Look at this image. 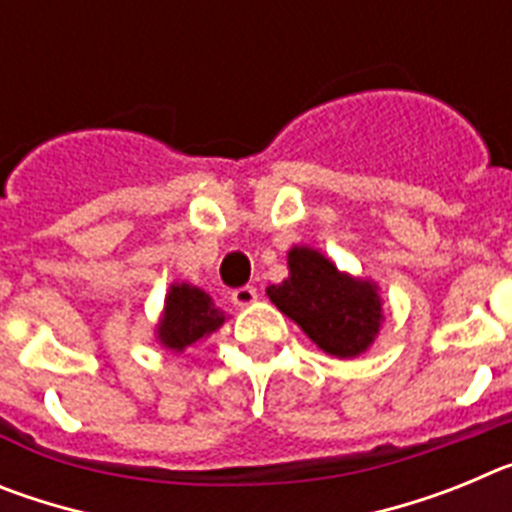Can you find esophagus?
Returning a JSON list of instances; mask_svg holds the SVG:
<instances>
[{"mask_svg":"<svg viewBox=\"0 0 512 512\" xmlns=\"http://www.w3.org/2000/svg\"><path fill=\"white\" fill-rule=\"evenodd\" d=\"M230 300H233V305H238V307H251L253 302L259 300V292H256V287L246 284V287L233 289V295H230Z\"/></svg>","mask_w":512,"mask_h":512,"instance_id":"34e87169","label":"esophagus"}]
</instances>
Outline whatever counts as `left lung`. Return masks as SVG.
<instances>
[{"label":"left lung","mask_w":512,"mask_h":512,"mask_svg":"<svg viewBox=\"0 0 512 512\" xmlns=\"http://www.w3.org/2000/svg\"><path fill=\"white\" fill-rule=\"evenodd\" d=\"M289 277L266 295L312 343L338 359H354L372 346L384 312L372 279L351 277L323 253L295 246L287 253Z\"/></svg>","instance_id":"left-lung-1"}]
</instances>
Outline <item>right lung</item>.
I'll return each instance as SVG.
<instances>
[{
    "instance_id": "add662e5",
    "label": "right lung",
    "mask_w": 512,
    "mask_h": 512,
    "mask_svg": "<svg viewBox=\"0 0 512 512\" xmlns=\"http://www.w3.org/2000/svg\"><path fill=\"white\" fill-rule=\"evenodd\" d=\"M225 323L223 310L212 305V297L192 284H171L164 302V315L156 325V338L169 351H184L202 341Z\"/></svg>"
}]
</instances>
